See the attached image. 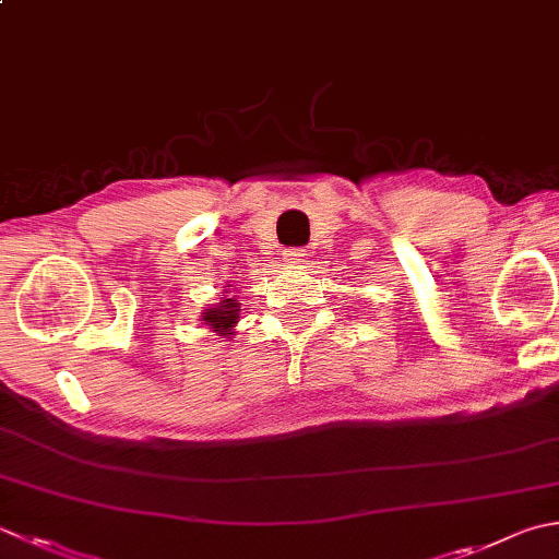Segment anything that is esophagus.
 Listing matches in <instances>:
<instances>
[{
	"mask_svg": "<svg viewBox=\"0 0 559 559\" xmlns=\"http://www.w3.org/2000/svg\"><path fill=\"white\" fill-rule=\"evenodd\" d=\"M302 257H305V249H288V251H283V259H286L288 264H300Z\"/></svg>",
	"mask_w": 559,
	"mask_h": 559,
	"instance_id": "esophagus-1",
	"label": "esophagus"
}]
</instances>
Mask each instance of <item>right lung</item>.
I'll use <instances>...</instances> for the list:
<instances>
[{
	"label": "right lung",
	"instance_id": "add662e5",
	"mask_svg": "<svg viewBox=\"0 0 559 559\" xmlns=\"http://www.w3.org/2000/svg\"><path fill=\"white\" fill-rule=\"evenodd\" d=\"M229 293V290H225ZM239 320V302L235 298H223L217 305H213V308L203 310L201 314V322L207 326V330H213L217 336H233L235 332V324Z\"/></svg>",
	"mask_w": 559,
	"mask_h": 559
}]
</instances>
